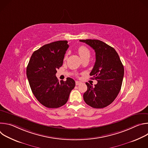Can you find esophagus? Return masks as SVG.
Instances as JSON below:
<instances>
[{"label": "esophagus", "mask_w": 148, "mask_h": 148, "mask_svg": "<svg viewBox=\"0 0 148 148\" xmlns=\"http://www.w3.org/2000/svg\"><path fill=\"white\" fill-rule=\"evenodd\" d=\"M81 83V82L80 81H75V85H76V86H78V85H79V84H80Z\"/></svg>", "instance_id": "esophagus-1"}]
</instances>
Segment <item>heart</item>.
<instances>
[{"instance_id": "1", "label": "heart", "mask_w": 148, "mask_h": 148, "mask_svg": "<svg viewBox=\"0 0 148 148\" xmlns=\"http://www.w3.org/2000/svg\"><path fill=\"white\" fill-rule=\"evenodd\" d=\"M77 50H78V53L79 55L80 56L82 60L90 58V55H91V52H90V50L87 47L84 46H80L79 47H78ZM68 55H69V53H67L64 58V59L65 60L67 58Z\"/></svg>"}]
</instances>
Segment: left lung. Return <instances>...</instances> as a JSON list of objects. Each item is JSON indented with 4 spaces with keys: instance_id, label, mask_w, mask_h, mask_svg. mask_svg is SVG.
I'll use <instances>...</instances> for the list:
<instances>
[{
    "instance_id": "8db88e82",
    "label": "left lung",
    "mask_w": 148,
    "mask_h": 148,
    "mask_svg": "<svg viewBox=\"0 0 148 148\" xmlns=\"http://www.w3.org/2000/svg\"><path fill=\"white\" fill-rule=\"evenodd\" d=\"M95 52V62L90 75L98 82L94 86L86 82L84 101L94 108H103L116 98L122 86L124 68L116 50L98 40H80Z\"/></svg>"
}]
</instances>
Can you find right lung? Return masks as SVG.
Listing matches in <instances>:
<instances>
[{
    "mask_svg": "<svg viewBox=\"0 0 148 148\" xmlns=\"http://www.w3.org/2000/svg\"><path fill=\"white\" fill-rule=\"evenodd\" d=\"M67 43V40L57 41L42 46L33 53L27 67L32 92L47 108H57L66 104L75 85L70 77L59 82L56 76L69 47Z\"/></svg>",
    "mask_w": 148,
    "mask_h": 148,
    "instance_id": "add662e5",
    "label": "right lung"
}]
</instances>
